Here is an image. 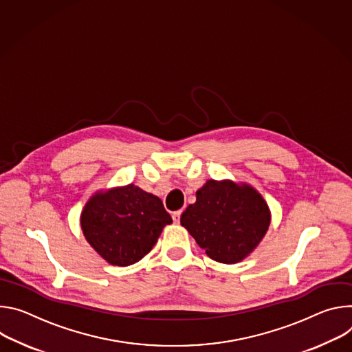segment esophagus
Returning a JSON list of instances; mask_svg holds the SVG:
<instances>
[{"label": "esophagus", "mask_w": 352, "mask_h": 352, "mask_svg": "<svg viewBox=\"0 0 352 352\" xmlns=\"http://www.w3.org/2000/svg\"><path fill=\"white\" fill-rule=\"evenodd\" d=\"M180 215H182V211H175V212L172 214L173 221H175V222H179V221H180Z\"/></svg>", "instance_id": "34e87169"}]
</instances>
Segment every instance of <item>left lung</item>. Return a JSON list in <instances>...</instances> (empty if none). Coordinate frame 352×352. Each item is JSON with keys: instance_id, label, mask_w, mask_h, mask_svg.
<instances>
[{"instance_id": "left-lung-1", "label": "left lung", "mask_w": 352, "mask_h": 352, "mask_svg": "<svg viewBox=\"0 0 352 352\" xmlns=\"http://www.w3.org/2000/svg\"><path fill=\"white\" fill-rule=\"evenodd\" d=\"M196 197V203L182 214L180 223L210 258L223 264L239 263L264 238L271 214L252 186L207 180Z\"/></svg>"}]
</instances>
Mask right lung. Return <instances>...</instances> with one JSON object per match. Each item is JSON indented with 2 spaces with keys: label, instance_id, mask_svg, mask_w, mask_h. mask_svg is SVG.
Masks as SVG:
<instances>
[{
  "label": "right lung",
  "instance_id": "1",
  "mask_svg": "<svg viewBox=\"0 0 352 352\" xmlns=\"http://www.w3.org/2000/svg\"><path fill=\"white\" fill-rule=\"evenodd\" d=\"M169 223L162 201L134 184L96 192L81 214L88 243L109 264L120 267L148 254Z\"/></svg>",
  "mask_w": 352,
  "mask_h": 352
}]
</instances>
